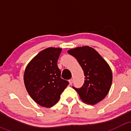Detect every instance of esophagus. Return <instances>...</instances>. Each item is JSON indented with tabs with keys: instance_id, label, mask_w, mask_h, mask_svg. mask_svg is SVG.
Returning a JSON list of instances; mask_svg holds the SVG:
<instances>
[{
	"instance_id": "1",
	"label": "esophagus",
	"mask_w": 131,
	"mask_h": 131,
	"mask_svg": "<svg viewBox=\"0 0 131 131\" xmlns=\"http://www.w3.org/2000/svg\"><path fill=\"white\" fill-rule=\"evenodd\" d=\"M69 83L70 85H72V84H73V80L72 79H70V80H69Z\"/></svg>"
}]
</instances>
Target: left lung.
<instances>
[{
  "mask_svg": "<svg viewBox=\"0 0 131 131\" xmlns=\"http://www.w3.org/2000/svg\"><path fill=\"white\" fill-rule=\"evenodd\" d=\"M68 53L76 58L85 77L82 87H73L80 99L92 105L103 100L112 83V72L106 61L94 49L89 46L72 49L68 50Z\"/></svg>",
  "mask_w": 131,
  "mask_h": 131,
  "instance_id": "8db88e82",
  "label": "left lung"
}]
</instances>
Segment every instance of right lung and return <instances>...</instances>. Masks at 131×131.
<instances>
[{"label": "right lung", "mask_w": 131, "mask_h": 131, "mask_svg": "<svg viewBox=\"0 0 131 131\" xmlns=\"http://www.w3.org/2000/svg\"><path fill=\"white\" fill-rule=\"evenodd\" d=\"M61 51V48L45 49L25 68L24 83L26 91L34 101L42 106H54L69 84L61 78V71L57 65Z\"/></svg>", "instance_id": "right-lung-1"}]
</instances>
